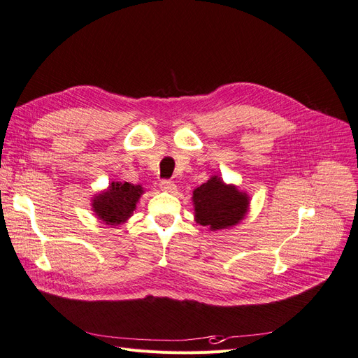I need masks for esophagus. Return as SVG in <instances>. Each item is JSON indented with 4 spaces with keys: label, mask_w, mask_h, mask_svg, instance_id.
Masks as SVG:
<instances>
[{
    "label": "esophagus",
    "mask_w": 358,
    "mask_h": 358,
    "mask_svg": "<svg viewBox=\"0 0 358 358\" xmlns=\"http://www.w3.org/2000/svg\"><path fill=\"white\" fill-rule=\"evenodd\" d=\"M159 186H160V189H162L164 192H169V193H172L176 190V184H174V181H171V180H162L159 182Z\"/></svg>",
    "instance_id": "1"
}]
</instances>
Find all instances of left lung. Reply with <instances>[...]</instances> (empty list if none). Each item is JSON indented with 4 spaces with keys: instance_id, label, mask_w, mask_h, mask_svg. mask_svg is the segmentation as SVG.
Masks as SVG:
<instances>
[{
    "instance_id": "8db88e82",
    "label": "left lung",
    "mask_w": 358,
    "mask_h": 358,
    "mask_svg": "<svg viewBox=\"0 0 358 358\" xmlns=\"http://www.w3.org/2000/svg\"><path fill=\"white\" fill-rule=\"evenodd\" d=\"M193 202L196 222L211 230L239 223L248 210V196L235 186H227L218 177L194 189Z\"/></svg>"
}]
</instances>
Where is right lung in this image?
Segmentation results:
<instances>
[{
	"instance_id": "right-lung-1",
	"label": "right lung",
	"mask_w": 358,
	"mask_h": 358,
	"mask_svg": "<svg viewBox=\"0 0 358 358\" xmlns=\"http://www.w3.org/2000/svg\"><path fill=\"white\" fill-rule=\"evenodd\" d=\"M143 194V187L128 181L111 182L107 192L94 198V211L107 224H120L128 220L135 210V205Z\"/></svg>"
}]
</instances>
